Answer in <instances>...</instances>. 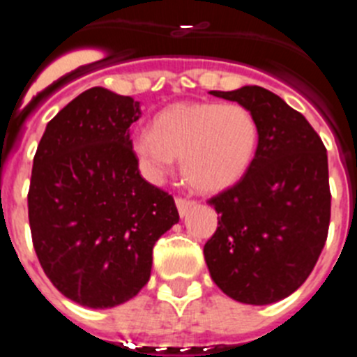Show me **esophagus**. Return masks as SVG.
<instances>
[{
    "label": "esophagus",
    "instance_id": "1",
    "mask_svg": "<svg viewBox=\"0 0 357 357\" xmlns=\"http://www.w3.org/2000/svg\"><path fill=\"white\" fill-rule=\"evenodd\" d=\"M175 204H176V209H178V214H181V216H185V214H188V211L195 206L193 200H189V198H184V197H176Z\"/></svg>",
    "mask_w": 357,
    "mask_h": 357
}]
</instances>
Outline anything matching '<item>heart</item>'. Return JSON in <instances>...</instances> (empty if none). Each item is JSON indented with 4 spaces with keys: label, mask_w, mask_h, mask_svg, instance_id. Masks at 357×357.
Segmentation results:
<instances>
[{
    "label": "heart",
    "mask_w": 357,
    "mask_h": 357,
    "mask_svg": "<svg viewBox=\"0 0 357 357\" xmlns=\"http://www.w3.org/2000/svg\"><path fill=\"white\" fill-rule=\"evenodd\" d=\"M257 143L259 123L247 107L182 102L160 110L153 130L137 132L132 148L151 178L168 173L176 159L191 188L218 193L247 173Z\"/></svg>",
    "instance_id": "obj_1"
}]
</instances>
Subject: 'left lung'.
<instances>
[{
  "mask_svg": "<svg viewBox=\"0 0 357 357\" xmlns=\"http://www.w3.org/2000/svg\"><path fill=\"white\" fill-rule=\"evenodd\" d=\"M252 110L259 143L247 173L209 198L218 229L204 247L214 284L234 301L266 305L301 288L331 222L327 150L307 119L259 85L211 91Z\"/></svg>",
  "mask_w": 357,
  "mask_h": 357,
  "instance_id": "left-lung-1",
  "label": "left lung"
}]
</instances>
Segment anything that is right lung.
I'll return each mask as SVG.
<instances>
[{
  "mask_svg": "<svg viewBox=\"0 0 357 357\" xmlns=\"http://www.w3.org/2000/svg\"><path fill=\"white\" fill-rule=\"evenodd\" d=\"M139 102L93 87L48 123L33 157L28 220L44 273L85 307L130 301L150 279L175 200L139 173L130 125Z\"/></svg>",
  "mask_w": 357,
  "mask_h": 357,
  "instance_id": "add662e5",
  "label": "right lung"
}]
</instances>
